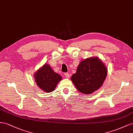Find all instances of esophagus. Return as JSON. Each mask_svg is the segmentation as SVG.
<instances>
[{"mask_svg":"<svg viewBox=\"0 0 133 133\" xmlns=\"http://www.w3.org/2000/svg\"><path fill=\"white\" fill-rule=\"evenodd\" d=\"M64 75H65V76L66 77H67V78H69L70 77V74L69 73H67V72L65 73V74H64Z\"/></svg>","mask_w":133,"mask_h":133,"instance_id":"esophagus-1","label":"esophagus"}]
</instances>
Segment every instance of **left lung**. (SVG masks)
Returning <instances> with one entry per match:
<instances>
[{
	"mask_svg": "<svg viewBox=\"0 0 133 133\" xmlns=\"http://www.w3.org/2000/svg\"><path fill=\"white\" fill-rule=\"evenodd\" d=\"M107 69L98 57L81 61L71 80L80 93L90 94L102 87L106 78Z\"/></svg>",
	"mask_w": 133,
	"mask_h": 133,
	"instance_id": "left-lung-1",
	"label": "left lung"
}]
</instances>
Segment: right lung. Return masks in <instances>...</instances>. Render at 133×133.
<instances>
[{
  "label": "right lung",
  "mask_w": 133,
  "mask_h": 133,
  "mask_svg": "<svg viewBox=\"0 0 133 133\" xmlns=\"http://www.w3.org/2000/svg\"><path fill=\"white\" fill-rule=\"evenodd\" d=\"M34 79L40 89L46 93L55 90L57 84L62 80V77L54 72L49 64L45 63L34 75Z\"/></svg>",
  "instance_id": "1"
}]
</instances>
